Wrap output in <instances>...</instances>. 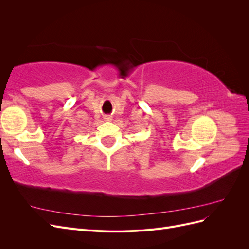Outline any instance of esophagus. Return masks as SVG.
I'll return each instance as SVG.
<instances>
[{
  "instance_id": "1",
  "label": "esophagus",
  "mask_w": 249,
  "mask_h": 249,
  "mask_svg": "<svg viewBox=\"0 0 249 249\" xmlns=\"http://www.w3.org/2000/svg\"><path fill=\"white\" fill-rule=\"evenodd\" d=\"M104 119L106 120V122H111V120H112V116L107 115V116H105V117H104Z\"/></svg>"
}]
</instances>
